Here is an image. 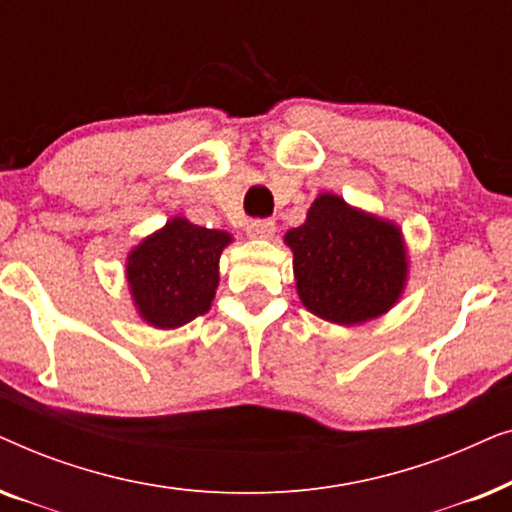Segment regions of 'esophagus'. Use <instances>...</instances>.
Masks as SVG:
<instances>
[{"label":"esophagus","instance_id":"1","mask_svg":"<svg viewBox=\"0 0 512 512\" xmlns=\"http://www.w3.org/2000/svg\"><path fill=\"white\" fill-rule=\"evenodd\" d=\"M275 221L272 219H254L247 226V233L249 237H254V240H270L272 235H275Z\"/></svg>","mask_w":512,"mask_h":512}]
</instances>
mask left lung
<instances>
[{"instance_id": "obj_1", "label": "left lung", "mask_w": 512, "mask_h": 512, "mask_svg": "<svg viewBox=\"0 0 512 512\" xmlns=\"http://www.w3.org/2000/svg\"><path fill=\"white\" fill-rule=\"evenodd\" d=\"M284 244L293 251L300 303L319 319L356 326L387 314L403 296L410 263L401 228L340 195L319 193Z\"/></svg>"}]
</instances>
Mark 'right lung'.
I'll use <instances>...</instances> for the list:
<instances>
[{
  "mask_svg": "<svg viewBox=\"0 0 512 512\" xmlns=\"http://www.w3.org/2000/svg\"><path fill=\"white\" fill-rule=\"evenodd\" d=\"M226 230L195 226L174 216L128 254L125 279L139 319L153 328H179L212 307Z\"/></svg>",
  "mask_w": 512,
  "mask_h": 512,
  "instance_id": "right-lung-1",
  "label": "right lung"
}]
</instances>
